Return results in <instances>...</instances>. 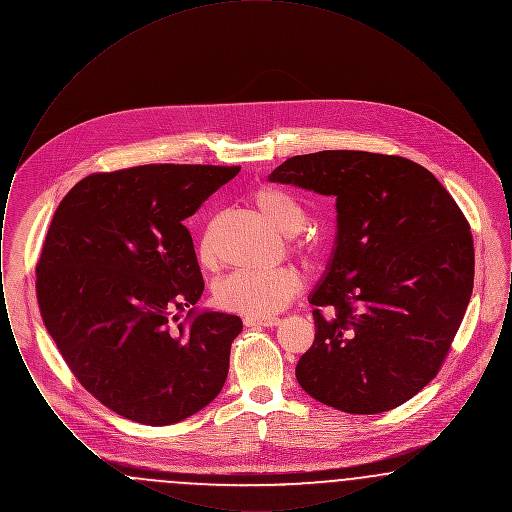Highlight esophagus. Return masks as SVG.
<instances>
[{
  "instance_id": "obj_1",
  "label": "esophagus",
  "mask_w": 512,
  "mask_h": 512,
  "mask_svg": "<svg viewBox=\"0 0 512 512\" xmlns=\"http://www.w3.org/2000/svg\"><path fill=\"white\" fill-rule=\"evenodd\" d=\"M280 322H282L280 318H244V324L245 326H247V328H259V326H265V328H272V326H278Z\"/></svg>"
}]
</instances>
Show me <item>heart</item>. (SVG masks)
Wrapping results in <instances>:
<instances>
[{
  "instance_id": "1",
  "label": "heart",
  "mask_w": 512,
  "mask_h": 512,
  "mask_svg": "<svg viewBox=\"0 0 512 512\" xmlns=\"http://www.w3.org/2000/svg\"><path fill=\"white\" fill-rule=\"evenodd\" d=\"M249 201L253 209L278 232L286 236L296 234L292 236V249L305 259V263L315 265L322 259V240L309 234H297L305 226L307 215L295 197L272 186H261L249 194ZM219 226L220 219L209 220L199 238L197 257L203 267H213L217 261ZM301 288L303 280L292 267L276 268L272 272L240 270L217 282L213 299L222 311L245 317L267 318L284 311L292 303L293 297L301 292Z\"/></svg>"
}]
</instances>
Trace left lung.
<instances>
[{"mask_svg":"<svg viewBox=\"0 0 512 512\" xmlns=\"http://www.w3.org/2000/svg\"><path fill=\"white\" fill-rule=\"evenodd\" d=\"M268 180L336 197V245L309 297L317 334L295 366L299 386L343 413L403 405L436 378L472 295L463 211L432 172L399 155H295Z\"/></svg>","mask_w":512,"mask_h":512,"instance_id":"1","label":"left lung"}]
</instances>
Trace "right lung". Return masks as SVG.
Here are the masks:
<instances>
[{"label":"right lung","instance_id":"obj_1","mask_svg":"<svg viewBox=\"0 0 512 512\" xmlns=\"http://www.w3.org/2000/svg\"><path fill=\"white\" fill-rule=\"evenodd\" d=\"M238 172H96L59 203L36 265L40 313L74 378L113 413L167 426L222 390L242 318L176 311L205 288L184 220Z\"/></svg>","mask_w":512,"mask_h":512}]
</instances>
